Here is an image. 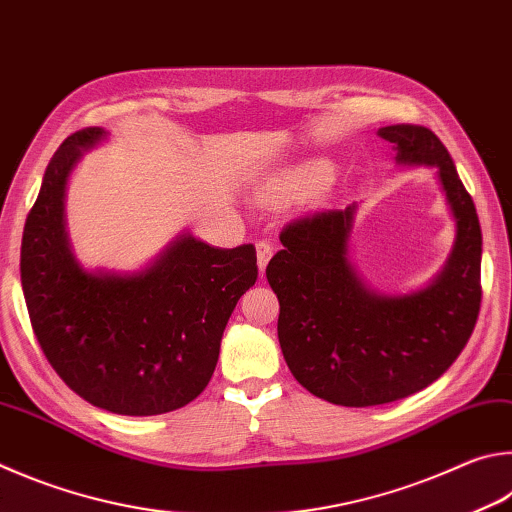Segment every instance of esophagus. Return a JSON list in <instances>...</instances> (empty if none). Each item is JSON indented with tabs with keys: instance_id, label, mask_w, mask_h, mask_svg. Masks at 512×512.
Listing matches in <instances>:
<instances>
[{
	"instance_id": "obj_1",
	"label": "esophagus",
	"mask_w": 512,
	"mask_h": 512,
	"mask_svg": "<svg viewBox=\"0 0 512 512\" xmlns=\"http://www.w3.org/2000/svg\"><path fill=\"white\" fill-rule=\"evenodd\" d=\"M273 257V246L271 244H266V241H259L257 244V266H259V273L264 275V271H266V264H268V259Z\"/></svg>"
}]
</instances>
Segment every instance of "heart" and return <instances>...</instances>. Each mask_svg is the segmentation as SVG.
Instances as JSON below:
<instances>
[{
    "instance_id": "obj_1",
    "label": "heart",
    "mask_w": 512,
    "mask_h": 512,
    "mask_svg": "<svg viewBox=\"0 0 512 512\" xmlns=\"http://www.w3.org/2000/svg\"><path fill=\"white\" fill-rule=\"evenodd\" d=\"M329 172H331V165L327 161H311V163H304L297 167L291 176V183L295 188H318L324 181L329 179Z\"/></svg>"
}]
</instances>
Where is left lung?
Wrapping results in <instances>:
<instances>
[{
	"mask_svg": "<svg viewBox=\"0 0 512 512\" xmlns=\"http://www.w3.org/2000/svg\"><path fill=\"white\" fill-rule=\"evenodd\" d=\"M396 163L434 167L457 237L441 273L412 293H380L349 259L356 203L288 224L266 266L280 300L277 338L297 383L333 405L371 407L421 392L445 374L475 329L481 228L450 152L418 125L380 127Z\"/></svg>",
	"mask_w": 512,
	"mask_h": 512,
	"instance_id": "8db88e82",
	"label": "left lung"
}]
</instances>
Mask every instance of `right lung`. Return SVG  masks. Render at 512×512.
Wrapping results in <instances>:
<instances>
[{
	"label": "right lung",
	"mask_w": 512,
	"mask_h": 512,
	"mask_svg": "<svg viewBox=\"0 0 512 512\" xmlns=\"http://www.w3.org/2000/svg\"><path fill=\"white\" fill-rule=\"evenodd\" d=\"M102 141V127L82 129L46 167L22 237L26 309L78 396L123 416L165 414L210 383L230 315L257 280L255 246L215 248L181 232L141 271H89L71 248L64 197L73 167Z\"/></svg>",
	"instance_id": "1"
}]
</instances>
